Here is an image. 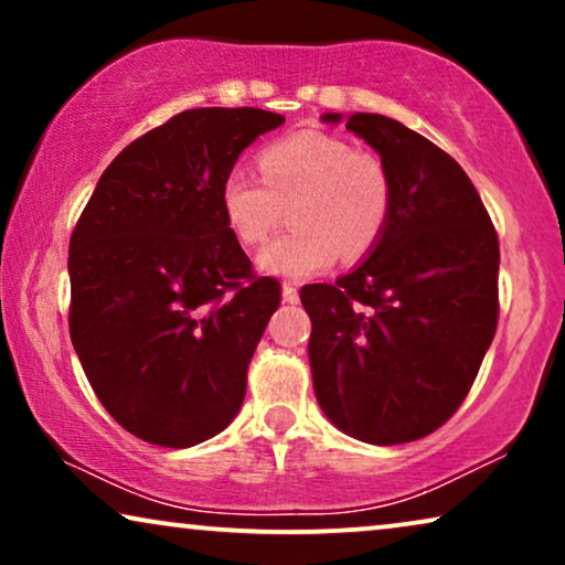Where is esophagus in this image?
<instances>
[{"label": "esophagus", "instance_id": "34e87169", "mask_svg": "<svg viewBox=\"0 0 565 565\" xmlns=\"http://www.w3.org/2000/svg\"><path fill=\"white\" fill-rule=\"evenodd\" d=\"M282 300H285V303H298V288H296V285H290V282L282 285Z\"/></svg>", "mask_w": 565, "mask_h": 565}]
</instances>
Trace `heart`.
<instances>
[{
    "label": "heart",
    "instance_id": "obj_1",
    "mask_svg": "<svg viewBox=\"0 0 565 565\" xmlns=\"http://www.w3.org/2000/svg\"><path fill=\"white\" fill-rule=\"evenodd\" d=\"M257 180L231 167L221 177L218 205L226 228L242 244H262L290 205V234L257 254V269L285 280H306L334 265L367 257L388 228L393 177L381 157L342 136L300 130L259 153Z\"/></svg>",
    "mask_w": 565,
    "mask_h": 565
}]
</instances>
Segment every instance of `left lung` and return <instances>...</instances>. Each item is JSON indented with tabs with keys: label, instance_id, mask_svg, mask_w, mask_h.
I'll return each mask as SVG.
<instances>
[{
	"label": "left lung",
	"instance_id": "8db88e82",
	"mask_svg": "<svg viewBox=\"0 0 565 565\" xmlns=\"http://www.w3.org/2000/svg\"><path fill=\"white\" fill-rule=\"evenodd\" d=\"M347 130L391 169L393 213L358 267L300 290L308 360L337 429L401 445L443 427L476 381L499 319V238L450 153L377 113L350 115Z\"/></svg>",
	"mask_w": 565,
	"mask_h": 565
}]
</instances>
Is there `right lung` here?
<instances>
[{
	"label": "right lung",
	"mask_w": 565,
	"mask_h": 565,
	"mask_svg": "<svg viewBox=\"0 0 565 565\" xmlns=\"http://www.w3.org/2000/svg\"><path fill=\"white\" fill-rule=\"evenodd\" d=\"M282 122L259 107L174 115L113 159L76 223L72 344L107 414L146 443H205L244 404L280 282L252 275L218 184Z\"/></svg>",
	"instance_id": "1"
}]
</instances>
